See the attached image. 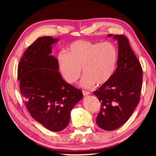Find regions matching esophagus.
I'll use <instances>...</instances> for the list:
<instances>
[{
    "label": "esophagus",
    "instance_id": "1",
    "mask_svg": "<svg viewBox=\"0 0 156 156\" xmlns=\"http://www.w3.org/2000/svg\"><path fill=\"white\" fill-rule=\"evenodd\" d=\"M83 94L84 96H87V95H89L90 94V92H88V91H85V90H83Z\"/></svg>",
    "mask_w": 156,
    "mask_h": 156
}]
</instances>
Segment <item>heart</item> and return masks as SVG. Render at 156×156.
I'll return each instance as SVG.
<instances>
[{
  "label": "heart",
  "instance_id": "heart-1",
  "mask_svg": "<svg viewBox=\"0 0 156 156\" xmlns=\"http://www.w3.org/2000/svg\"><path fill=\"white\" fill-rule=\"evenodd\" d=\"M118 51L109 42L76 40L66 48V54L57 56L59 69L65 81L73 84L81 73L84 75L81 85L90 88L106 84L113 75L118 61Z\"/></svg>",
  "mask_w": 156,
  "mask_h": 156
}]
</instances>
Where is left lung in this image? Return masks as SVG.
Segmentation results:
<instances>
[{
	"label": "left lung",
	"instance_id": "left-lung-1",
	"mask_svg": "<svg viewBox=\"0 0 156 156\" xmlns=\"http://www.w3.org/2000/svg\"><path fill=\"white\" fill-rule=\"evenodd\" d=\"M118 41L117 68L111 79L93 94L101 103L96 123L101 129L112 131L129 119L137 106L143 83V69L124 35L108 34Z\"/></svg>",
	"mask_w": 156,
	"mask_h": 156
}]
</instances>
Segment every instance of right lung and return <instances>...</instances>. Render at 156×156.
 Returning <instances> with one entry per match:
<instances>
[{
    "label": "right lung",
    "mask_w": 156,
    "mask_h": 156,
    "mask_svg": "<svg viewBox=\"0 0 156 156\" xmlns=\"http://www.w3.org/2000/svg\"><path fill=\"white\" fill-rule=\"evenodd\" d=\"M58 39L38 37L23 54L17 69L20 91L32 117L52 131L68 125L72 108L83 97L81 90L66 82L58 60L50 55Z\"/></svg>",
    "instance_id": "right-lung-1"
}]
</instances>
